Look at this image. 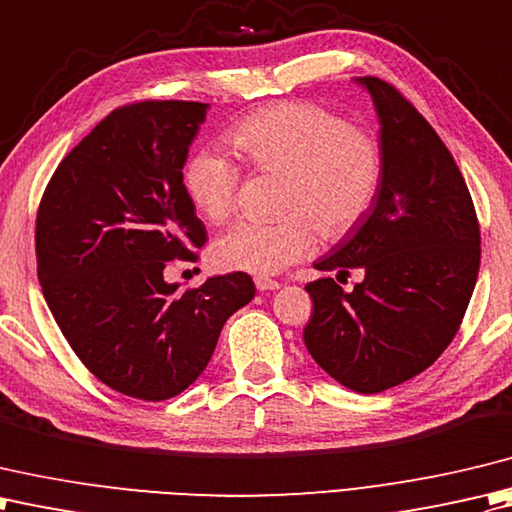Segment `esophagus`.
I'll use <instances>...</instances> for the list:
<instances>
[{"instance_id": "1", "label": "esophagus", "mask_w": 512, "mask_h": 512, "mask_svg": "<svg viewBox=\"0 0 512 512\" xmlns=\"http://www.w3.org/2000/svg\"><path fill=\"white\" fill-rule=\"evenodd\" d=\"M254 283H256V289H258V291H274V289H280V283H278V280L263 278V276L254 278Z\"/></svg>"}]
</instances>
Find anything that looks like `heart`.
<instances>
[{
  "mask_svg": "<svg viewBox=\"0 0 512 512\" xmlns=\"http://www.w3.org/2000/svg\"><path fill=\"white\" fill-rule=\"evenodd\" d=\"M227 143L254 172L285 174L274 223L241 221L212 245L218 269L269 276L314 249L338 241L369 212L382 179V148L369 130L318 103L280 101L234 123ZM241 168L214 148L198 150L185 168V187L210 223L232 216Z\"/></svg>",
  "mask_w": 512,
  "mask_h": 512,
  "instance_id": "b5f03b06",
  "label": "heart"
}]
</instances>
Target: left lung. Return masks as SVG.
I'll list each match as a JSON object with an SVG mask.
<instances>
[{
  "label": "left lung",
  "mask_w": 512,
  "mask_h": 512,
  "mask_svg": "<svg viewBox=\"0 0 512 512\" xmlns=\"http://www.w3.org/2000/svg\"><path fill=\"white\" fill-rule=\"evenodd\" d=\"M380 119L382 179L369 212L314 265L333 278L305 289L314 316L305 344L342 387L380 393L429 369L462 325L479 271V223L453 154L398 88L356 79Z\"/></svg>",
  "instance_id": "obj_1"
}]
</instances>
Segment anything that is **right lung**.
Segmentation results:
<instances>
[{
  "mask_svg": "<svg viewBox=\"0 0 512 512\" xmlns=\"http://www.w3.org/2000/svg\"><path fill=\"white\" fill-rule=\"evenodd\" d=\"M207 108L112 110L59 163L37 212V276L61 333L95 378L145 402L190 387L225 320L256 294L243 271L183 291L163 278L170 260L194 263L207 241L183 185Z\"/></svg>",
  "mask_w": 512,
  "mask_h": 512,
  "instance_id": "right-lung-1",
  "label": "right lung"
}]
</instances>
